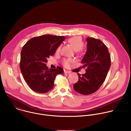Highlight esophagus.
Wrapping results in <instances>:
<instances>
[{
  "mask_svg": "<svg viewBox=\"0 0 131 131\" xmlns=\"http://www.w3.org/2000/svg\"><path fill=\"white\" fill-rule=\"evenodd\" d=\"M71 72L69 70H64V73H70Z\"/></svg>",
  "mask_w": 131,
  "mask_h": 131,
  "instance_id": "1",
  "label": "esophagus"
}]
</instances>
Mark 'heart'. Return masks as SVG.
I'll use <instances>...</instances> for the list:
<instances>
[{"label":"heart","mask_w":131,"mask_h":131,"mask_svg":"<svg viewBox=\"0 0 131 131\" xmlns=\"http://www.w3.org/2000/svg\"><path fill=\"white\" fill-rule=\"evenodd\" d=\"M68 42L72 46L73 49L76 51H79L81 50L84 46V43L82 39L79 36H74L71 37V38L68 40ZM61 45L58 47L56 52H59L61 50ZM71 62L72 60L71 59H64L63 61V64L65 67H68L70 65V63Z\"/></svg>","instance_id":"heart-1"}]
</instances>
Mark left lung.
Here are the masks:
<instances>
[{"label":"left lung","instance_id":"1","mask_svg":"<svg viewBox=\"0 0 131 131\" xmlns=\"http://www.w3.org/2000/svg\"><path fill=\"white\" fill-rule=\"evenodd\" d=\"M87 50L81 63L86 67L82 75L78 73V81L73 85L76 92L89 95L97 91L104 82L111 65L110 56L106 46L100 40L86 38Z\"/></svg>","mask_w":131,"mask_h":131}]
</instances>
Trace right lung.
<instances>
[{"label":"right lung","mask_w":131,"mask_h":131,"mask_svg":"<svg viewBox=\"0 0 131 131\" xmlns=\"http://www.w3.org/2000/svg\"><path fill=\"white\" fill-rule=\"evenodd\" d=\"M65 39L64 36L44 35L31 38L23 47L20 69L25 81L34 91L48 92L53 88L56 76L63 73L61 67L49 69L46 64Z\"/></svg>","instance_id":"1"}]
</instances>
